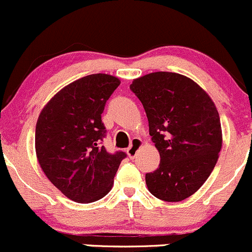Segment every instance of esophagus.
<instances>
[{
  "label": "esophagus",
  "mask_w": 252,
  "mask_h": 252,
  "mask_svg": "<svg viewBox=\"0 0 252 252\" xmlns=\"http://www.w3.org/2000/svg\"><path fill=\"white\" fill-rule=\"evenodd\" d=\"M142 145H143V142H142V139H139V138L132 139L131 145L127 148V154H128V157L133 158L134 155L137 154V152H138V149L142 147Z\"/></svg>",
  "instance_id": "34e87169"
}]
</instances>
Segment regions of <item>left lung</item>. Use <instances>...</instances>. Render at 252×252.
<instances>
[{"label":"left lung","mask_w":252,"mask_h":252,"mask_svg":"<svg viewBox=\"0 0 252 252\" xmlns=\"http://www.w3.org/2000/svg\"><path fill=\"white\" fill-rule=\"evenodd\" d=\"M160 154L159 167L145 175L150 193L164 201H182L209 178L222 148L219 111L196 82L181 74L158 71L133 80Z\"/></svg>","instance_id":"left-lung-1"}]
</instances>
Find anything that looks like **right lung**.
<instances>
[{"label": "right lung", "mask_w": 252, "mask_h": 252, "mask_svg": "<svg viewBox=\"0 0 252 252\" xmlns=\"http://www.w3.org/2000/svg\"><path fill=\"white\" fill-rule=\"evenodd\" d=\"M120 85L108 74H92L62 88L41 110L36 124L38 164L66 198L97 201L110 191L124 152L110 154L102 141L105 103Z\"/></svg>", "instance_id": "add662e5"}]
</instances>
